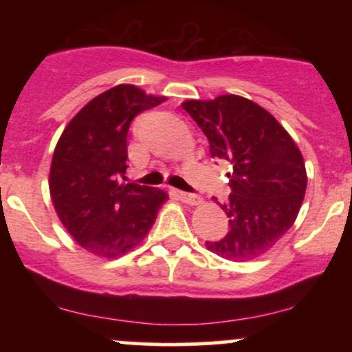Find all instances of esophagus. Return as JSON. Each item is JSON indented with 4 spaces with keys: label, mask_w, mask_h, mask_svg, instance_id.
I'll use <instances>...</instances> for the list:
<instances>
[{
    "label": "esophagus",
    "mask_w": 352,
    "mask_h": 352,
    "mask_svg": "<svg viewBox=\"0 0 352 352\" xmlns=\"http://www.w3.org/2000/svg\"><path fill=\"white\" fill-rule=\"evenodd\" d=\"M179 197H180L182 201H185V204H188V205H200L201 204L200 195H195V193L179 192Z\"/></svg>",
    "instance_id": "1"
}]
</instances>
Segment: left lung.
Segmentation results:
<instances>
[{
    "label": "left lung",
    "mask_w": 352,
    "mask_h": 352,
    "mask_svg": "<svg viewBox=\"0 0 352 352\" xmlns=\"http://www.w3.org/2000/svg\"><path fill=\"white\" fill-rule=\"evenodd\" d=\"M182 107L207 135L210 155L227 160L232 193L220 204L228 232L205 241L230 261H252L273 248L293 227L305 199V160L292 135L253 100L235 94L185 100Z\"/></svg>",
    "instance_id": "8db88e82"
}]
</instances>
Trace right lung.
<instances>
[{
    "instance_id": "add662e5",
    "label": "right lung",
    "mask_w": 352,
    "mask_h": 352,
    "mask_svg": "<svg viewBox=\"0 0 352 352\" xmlns=\"http://www.w3.org/2000/svg\"><path fill=\"white\" fill-rule=\"evenodd\" d=\"M165 99L120 84L87 102L59 137L50 172L52 205L69 235L96 256H122L139 245L168 199L164 190L120 182L132 119Z\"/></svg>"
}]
</instances>
